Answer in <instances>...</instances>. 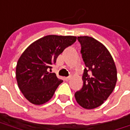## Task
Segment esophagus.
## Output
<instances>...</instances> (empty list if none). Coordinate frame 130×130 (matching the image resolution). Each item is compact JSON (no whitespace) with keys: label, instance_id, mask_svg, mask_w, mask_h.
Segmentation results:
<instances>
[{"label":"esophagus","instance_id":"34e87169","mask_svg":"<svg viewBox=\"0 0 130 130\" xmlns=\"http://www.w3.org/2000/svg\"><path fill=\"white\" fill-rule=\"evenodd\" d=\"M70 79H71V76H68V77H65V80L66 81V82L69 81Z\"/></svg>","mask_w":130,"mask_h":130}]
</instances>
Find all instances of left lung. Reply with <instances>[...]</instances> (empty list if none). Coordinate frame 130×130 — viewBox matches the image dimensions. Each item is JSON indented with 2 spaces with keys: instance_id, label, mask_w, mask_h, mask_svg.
Listing matches in <instances>:
<instances>
[{
  "instance_id": "1",
  "label": "left lung",
  "mask_w": 130,
  "mask_h": 130,
  "mask_svg": "<svg viewBox=\"0 0 130 130\" xmlns=\"http://www.w3.org/2000/svg\"><path fill=\"white\" fill-rule=\"evenodd\" d=\"M77 40L87 68L82 76L83 87L74 96L82 107L91 110L102 105L113 91L117 70L110 53L102 42L88 36L78 37Z\"/></svg>"
}]
</instances>
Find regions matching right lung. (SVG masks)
Instances as JSON below:
<instances>
[{"instance_id": "right-lung-1", "label": "right lung", "mask_w": 130, "mask_h": 130, "mask_svg": "<svg viewBox=\"0 0 130 130\" xmlns=\"http://www.w3.org/2000/svg\"><path fill=\"white\" fill-rule=\"evenodd\" d=\"M76 40L74 36L47 35L32 42L23 51L16 66V79L29 102L41 105L53 97L63 81L58 79L56 73L50 72L51 65Z\"/></svg>"}]
</instances>
